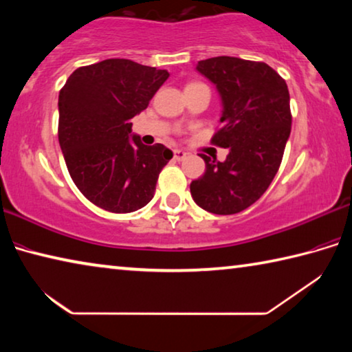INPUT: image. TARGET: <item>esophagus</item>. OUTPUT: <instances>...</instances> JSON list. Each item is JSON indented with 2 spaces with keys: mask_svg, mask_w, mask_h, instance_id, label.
Masks as SVG:
<instances>
[{
  "mask_svg": "<svg viewBox=\"0 0 352 352\" xmlns=\"http://www.w3.org/2000/svg\"><path fill=\"white\" fill-rule=\"evenodd\" d=\"M186 157H188V153L184 151H180V148H175L174 151V158L178 160V162H180V160H184Z\"/></svg>",
  "mask_w": 352,
  "mask_h": 352,
  "instance_id": "esophagus-1",
  "label": "esophagus"
}]
</instances>
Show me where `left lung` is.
<instances>
[{
    "instance_id": "8db88e82",
    "label": "left lung",
    "mask_w": 352,
    "mask_h": 352,
    "mask_svg": "<svg viewBox=\"0 0 352 352\" xmlns=\"http://www.w3.org/2000/svg\"><path fill=\"white\" fill-rule=\"evenodd\" d=\"M197 71L222 98L211 142L230 153L223 163L200 155L206 170L190 183V195L205 211L228 216L259 200L281 166L292 127L287 83L264 62L228 56L200 60Z\"/></svg>"
}]
</instances>
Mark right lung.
Returning <instances> with one entry per match:
<instances>
[{"label":"right lung","instance_id":"right-lung-1","mask_svg":"<svg viewBox=\"0 0 352 352\" xmlns=\"http://www.w3.org/2000/svg\"><path fill=\"white\" fill-rule=\"evenodd\" d=\"M169 73L129 58L77 68L58 93V142L77 189L110 212H132L152 200L172 152L146 146L132 118L147 109Z\"/></svg>","mask_w":352,"mask_h":352}]
</instances>
